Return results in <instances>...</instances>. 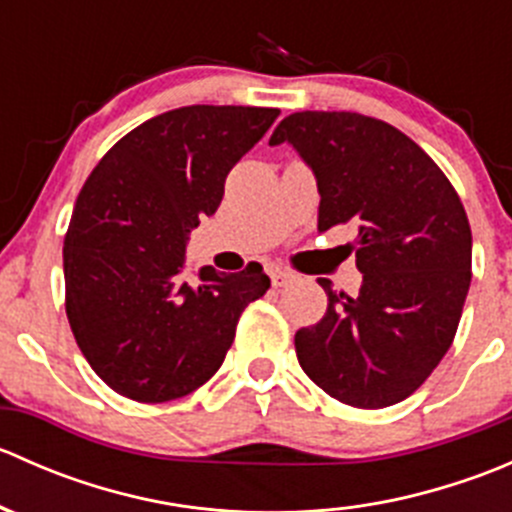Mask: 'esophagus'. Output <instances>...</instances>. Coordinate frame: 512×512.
<instances>
[{"mask_svg":"<svg viewBox=\"0 0 512 512\" xmlns=\"http://www.w3.org/2000/svg\"><path fill=\"white\" fill-rule=\"evenodd\" d=\"M270 277H272V285H275V287H285L294 280V275H289V272L282 270V267H272Z\"/></svg>","mask_w":512,"mask_h":512,"instance_id":"1","label":"esophagus"}]
</instances>
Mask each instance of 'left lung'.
<instances>
[{
    "label": "left lung",
    "mask_w": 512,
    "mask_h": 512,
    "mask_svg": "<svg viewBox=\"0 0 512 512\" xmlns=\"http://www.w3.org/2000/svg\"><path fill=\"white\" fill-rule=\"evenodd\" d=\"M312 168L319 232L354 225L359 292L294 334L299 366L332 399L384 409L428 379L456 337L473 237L461 198L409 136L349 111H299L275 128Z\"/></svg>",
    "instance_id": "8db88e82"
}]
</instances>
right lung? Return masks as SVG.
<instances>
[{
  "instance_id": "obj_1",
  "label": "right lung",
  "mask_w": 512,
  "mask_h": 512,
  "mask_svg": "<svg viewBox=\"0 0 512 512\" xmlns=\"http://www.w3.org/2000/svg\"><path fill=\"white\" fill-rule=\"evenodd\" d=\"M277 108L183 106L141 123L106 153L76 198L64 240L66 317L81 354L116 394L143 404L203 386L245 307L270 289L262 265L180 277L185 245L218 210L225 178Z\"/></svg>"
}]
</instances>
